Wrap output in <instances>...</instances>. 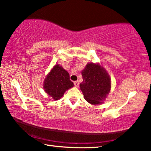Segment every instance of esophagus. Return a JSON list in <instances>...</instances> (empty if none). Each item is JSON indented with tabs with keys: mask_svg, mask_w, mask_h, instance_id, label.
I'll return each mask as SVG.
<instances>
[{
	"mask_svg": "<svg viewBox=\"0 0 151 151\" xmlns=\"http://www.w3.org/2000/svg\"><path fill=\"white\" fill-rule=\"evenodd\" d=\"M74 85H75V86H76V87H78V85H79L78 81H75V82H74Z\"/></svg>",
	"mask_w": 151,
	"mask_h": 151,
	"instance_id": "34e87169",
	"label": "esophagus"
}]
</instances>
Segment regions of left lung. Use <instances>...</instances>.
Listing matches in <instances>:
<instances>
[{
	"label": "left lung",
	"instance_id": "left-lung-1",
	"mask_svg": "<svg viewBox=\"0 0 151 151\" xmlns=\"http://www.w3.org/2000/svg\"><path fill=\"white\" fill-rule=\"evenodd\" d=\"M83 81L80 84L84 98L92 104H100L105 100L111 87V78L99 64L88 63L82 70Z\"/></svg>",
	"mask_w": 151,
	"mask_h": 151
}]
</instances>
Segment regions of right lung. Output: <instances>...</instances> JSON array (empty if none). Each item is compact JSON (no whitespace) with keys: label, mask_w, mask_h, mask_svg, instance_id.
<instances>
[{"label":"right lung","mask_w":151,"mask_h":151,"mask_svg":"<svg viewBox=\"0 0 151 151\" xmlns=\"http://www.w3.org/2000/svg\"><path fill=\"white\" fill-rule=\"evenodd\" d=\"M73 86L67 71L59 65H56L46 76L43 88L46 93L56 101L60 99L64 93Z\"/></svg>","instance_id":"right-lung-1"}]
</instances>
